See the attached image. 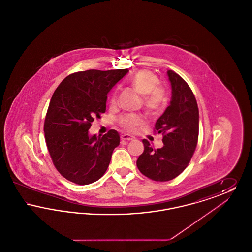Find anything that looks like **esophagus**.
<instances>
[{"mask_svg": "<svg viewBox=\"0 0 252 252\" xmlns=\"http://www.w3.org/2000/svg\"><path fill=\"white\" fill-rule=\"evenodd\" d=\"M121 139H122L123 142H127V141L134 140V137L131 136V135H129V134H124V135L121 136Z\"/></svg>", "mask_w": 252, "mask_h": 252, "instance_id": "esophagus-1", "label": "esophagus"}]
</instances>
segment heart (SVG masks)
I'll return each instance as SVG.
<instances>
[{"mask_svg": "<svg viewBox=\"0 0 252 252\" xmlns=\"http://www.w3.org/2000/svg\"><path fill=\"white\" fill-rule=\"evenodd\" d=\"M132 88L141 95L144 96L143 104L150 113H157L162 108L166 100V94L162 87L158 86L156 74L147 70L138 71L129 79ZM115 102V96L111 98V103ZM121 126L133 131L144 123L143 116L139 114H127L119 119Z\"/></svg>", "mask_w": 252, "mask_h": 252, "instance_id": "obj_1", "label": "heart"}]
</instances>
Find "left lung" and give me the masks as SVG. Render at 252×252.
Masks as SVG:
<instances>
[{"label":"left lung","instance_id":"8db88e82","mask_svg":"<svg viewBox=\"0 0 252 252\" xmlns=\"http://www.w3.org/2000/svg\"><path fill=\"white\" fill-rule=\"evenodd\" d=\"M167 76L171 101L155 124L158 133L163 136V146L153 149L147 140H143L144 151L137 160L141 173L156 181H168L181 174L191 160L198 139L199 112L192 90L174 71L168 70Z\"/></svg>","mask_w":252,"mask_h":252}]
</instances>
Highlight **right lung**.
Here are the masks:
<instances>
[{
	"label": "right lung",
	"instance_id": "1",
	"mask_svg": "<svg viewBox=\"0 0 252 252\" xmlns=\"http://www.w3.org/2000/svg\"><path fill=\"white\" fill-rule=\"evenodd\" d=\"M129 72L88 70L67 76L55 91L44 122L50 156L60 174L79 185L99 180L107 171L119 133L90 135L94 117L106 111L108 93Z\"/></svg>",
	"mask_w": 252,
	"mask_h": 252
}]
</instances>
